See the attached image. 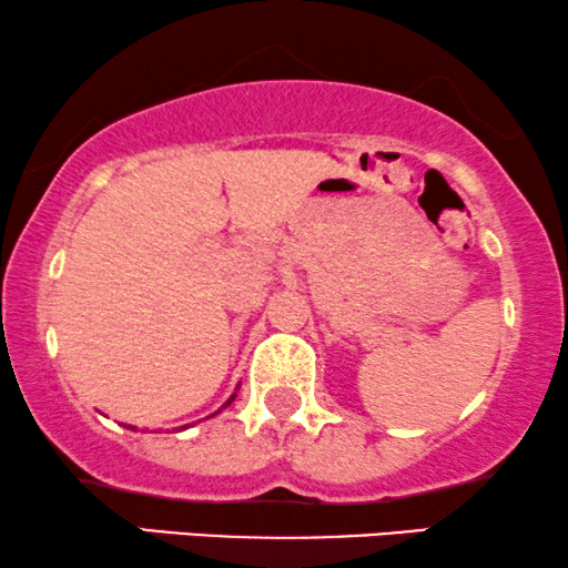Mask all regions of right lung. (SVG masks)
<instances>
[{
    "label": "right lung",
    "instance_id": "right-lung-1",
    "mask_svg": "<svg viewBox=\"0 0 568 568\" xmlns=\"http://www.w3.org/2000/svg\"><path fill=\"white\" fill-rule=\"evenodd\" d=\"M232 399H235V394H232V396H230V402H232ZM230 402H227V405H230ZM227 405H224V407H227Z\"/></svg>",
    "mask_w": 568,
    "mask_h": 568
}]
</instances>
